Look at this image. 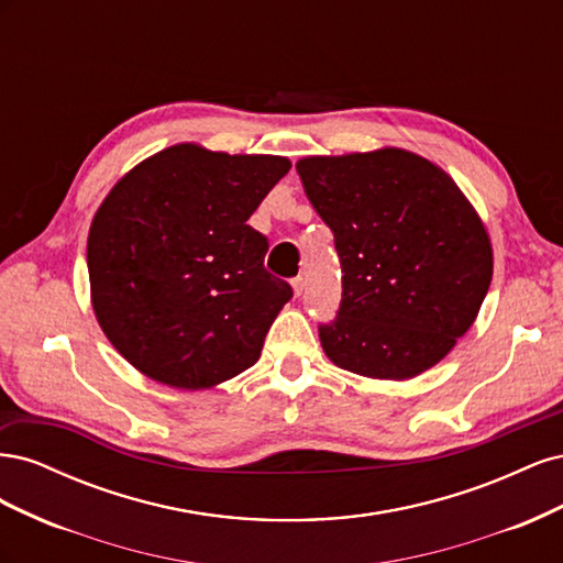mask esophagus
I'll return each mask as SVG.
<instances>
[{"instance_id":"34e87169","label":"esophagus","mask_w":563,"mask_h":563,"mask_svg":"<svg viewBox=\"0 0 563 563\" xmlns=\"http://www.w3.org/2000/svg\"><path fill=\"white\" fill-rule=\"evenodd\" d=\"M291 286H294V294H296V298H298V296H302V288H305V279H302L300 275L291 279Z\"/></svg>"}]
</instances>
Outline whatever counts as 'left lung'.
Masks as SVG:
<instances>
[{"label":"left lung","mask_w":563,"mask_h":563,"mask_svg":"<svg viewBox=\"0 0 563 563\" xmlns=\"http://www.w3.org/2000/svg\"><path fill=\"white\" fill-rule=\"evenodd\" d=\"M296 168L343 269L335 319L319 323L329 360L380 380L413 378L444 360L493 275L488 234L460 187L397 147L308 157Z\"/></svg>","instance_id":"8db88e82"}]
</instances>
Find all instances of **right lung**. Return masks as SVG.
Segmentation results:
<instances>
[{
  "instance_id": "add662e5",
  "label": "right lung",
  "mask_w": 563,
  "mask_h": 563,
  "mask_svg": "<svg viewBox=\"0 0 563 563\" xmlns=\"http://www.w3.org/2000/svg\"><path fill=\"white\" fill-rule=\"evenodd\" d=\"M288 168L183 143L100 203L87 246L93 312L147 378L201 389L258 362L294 288L265 269L267 236L246 220Z\"/></svg>"
}]
</instances>
